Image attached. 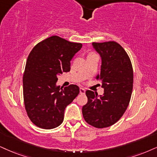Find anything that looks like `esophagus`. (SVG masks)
<instances>
[{"instance_id":"obj_1","label":"esophagus","mask_w":157,"mask_h":157,"mask_svg":"<svg viewBox=\"0 0 157 157\" xmlns=\"http://www.w3.org/2000/svg\"><path fill=\"white\" fill-rule=\"evenodd\" d=\"M80 90V93L82 94H85V92H86L84 88H80V90Z\"/></svg>"}]
</instances>
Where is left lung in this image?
<instances>
[{
  "instance_id": "obj_1",
  "label": "left lung",
  "mask_w": 157,
  "mask_h": 157,
  "mask_svg": "<svg viewBox=\"0 0 157 157\" xmlns=\"http://www.w3.org/2000/svg\"><path fill=\"white\" fill-rule=\"evenodd\" d=\"M102 58L100 75L103 95L98 98L91 90L86 91L87 102L82 107L86 122L102 129L112 126L121 119L128 107L133 86V69L129 57L115 41L92 43Z\"/></svg>"
}]
</instances>
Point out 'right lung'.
<instances>
[{
  "mask_svg": "<svg viewBox=\"0 0 157 157\" xmlns=\"http://www.w3.org/2000/svg\"><path fill=\"white\" fill-rule=\"evenodd\" d=\"M82 47V44L53 36L36 44L29 54L23 74V98L29 119L40 128L60 125L65 108L79 94L77 85L62 90L56 82L58 75L69 72L71 60Z\"/></svg>",
  "mask_w": 157,
  "mask_h": 157,
  "instance_id": "right-lung-1",
  "label": "right lung"
}]
</instances>
